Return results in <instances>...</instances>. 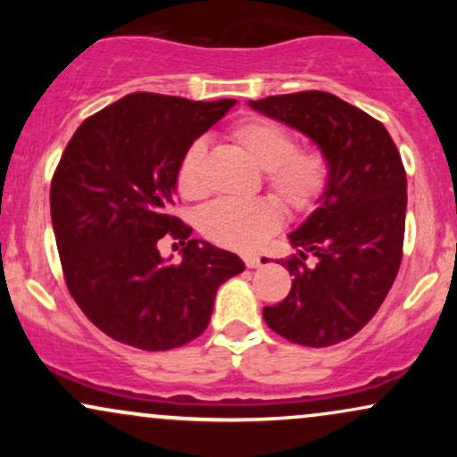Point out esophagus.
<instances>
[{"mask_svg":"<svg viewBox=\"0 0 457 457\" xmlns=\"http://www.w3.org/2000/svg\"><path fill=\"white\" fill-rule=\"evenodd\" d=\"M245 266H246V269H258V266H260V258H258V255H245Z\"/></svg>","mask_w":457,"mask_h":457,"instance_id":"1","label":"esophagus"}]
</instances>
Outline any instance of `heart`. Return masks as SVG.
<instances>
[{
    "label": "heart",
    "mask_w": 457,
    "mask_h": 457,
    "mask_svg": "<svg viewBox=\"0 0 457 457\" xmlns=\"http://www.w3.org/2000/svg\"><path fill=\"white\" fill-rule=\"evenodd\" d=\"M232 139L260 170L266 171V187L290 214H307L318 206L328 187L330 167L316 148H296L295 135L269 120H245L232 129ZM206 144L193 141L176 171V188L185 199L206 195ZM199 232L212 243L229 249H258L279 229L281 208L269 197L234 202L219 199L202 208Z\"/></svg>",
    "instance_id": "obj_1"
}]
</instances>
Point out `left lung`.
Here are the masks:
<instances>
[{
    "label": "left lung",
    "mask_w": 457,
    "mask_h": 457,
    "mask_svg": "<svg viewBox=\"0 0 457 457\" xmlns=\"http://www.w3.org/2000/svg\"><path fill=\"white\" fill-rule=\"evenodd\" d=\"M255 112L301 130L322 150L328 187L292 232L298 253L281 260L292 290L264 307L266 324L287 342L327 348L359 333L389 295L402 262L406 171L385 124L328 92L249 101ZM314 264H306V255Z\"/></svg>",
    "instance_id": "obj_1"
}]
</instances>
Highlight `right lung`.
I'll return each mask as SVG.
<instances>
[{"instance_id":"add662e5","label":"right lung","mask_w":457,"mask_h":457,"mask_svg":"<svg viewBox=\"0 0 457 457\" xmlns=\"http://www.w3.org/2000/svg\"><path fill=\"white\" fill-rule=\"evenodd\" d=\"M236 104L135 92L83 120L54 182L51 221L68 290L104 335L139 350H171L199 337L219 286L243 260L171 214L178 162ZM162 235L184 244L165 261Z\"/></svg>"}]
</instances>
